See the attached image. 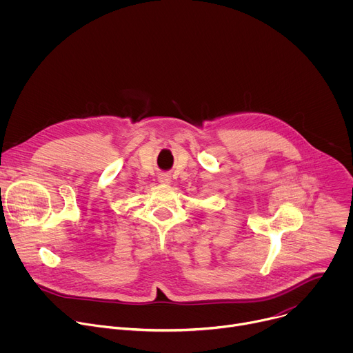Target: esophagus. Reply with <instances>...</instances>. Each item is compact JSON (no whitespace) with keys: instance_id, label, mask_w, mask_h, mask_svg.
<instances>
[{"instance_id":"34e87169","label":"esophagus","mask_w":353,"mask_h":353,"mask_svg":"<svg viewBox=\"0 0 353 353\" xmlns=\"http://www.w3.org/2000/svg\"><path fill=\"white\" fill-rule=\"evenodd\" d=\"M158 180H159L161 183H163V184H169V183L172 181V179H170V176H169V173H159Z\"/></svg>"}]
</instances>
